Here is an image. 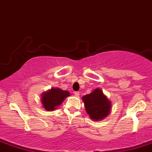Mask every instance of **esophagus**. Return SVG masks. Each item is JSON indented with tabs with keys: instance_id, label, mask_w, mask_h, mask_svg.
Returning a JSON list of instances; mask_svg holds the SVG:
<instances>
[{
	"instance_id": "1",
	"label": "esophagus",
	"mask_w": 152,
	"mask_h": 152,
	"mask_svg": "<svg viewBox=\"0 0 152 152\" xmlns=\"http://www.w3.org/2000/svg\"><path fill=\"white\" fill-rule=\"evenodd\" d=\"M74 95L76 96V97H79V91H75L74 92Z\"/></svg>"
}]
</instances>
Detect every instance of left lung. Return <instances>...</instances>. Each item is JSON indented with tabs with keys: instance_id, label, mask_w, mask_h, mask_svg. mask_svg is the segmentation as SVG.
<instances>
[{
	"instance_id": "left-lung-1",
	"label": "left lung",
	"mask_w": 152,
	"mask_h": 152,
	"mask_svg": "<svg viewBox=\"0 0 152 152\" xmlns=\"http://www.w3.org/2000/svg\"><path fill=\"white\" fill-rule=\"evenodd\" d=\"M82 99L86 106V113L93 121L103 120L111 113V101L99 88L89 94L84 95Z\"/></svg>"
}]
</instances>
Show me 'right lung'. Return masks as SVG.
<instances>
[{
    "label": "right lung",
    "instance_id": "right-lung-1",
    "mask_svg": "<svg viewBox=\"0 0 152 152\" xmlns=\"http://www.w3.org/2000/svg\"><path fill=\"white\" fill-rule=\"evenodd\" d=\"M70 94L68 91H64L59 88H52L42 94L40 101L42 107L46 111H53Z\"/></svg>",
    "mask_w": 152,
    "mask_h": 152
}]
</instances>
